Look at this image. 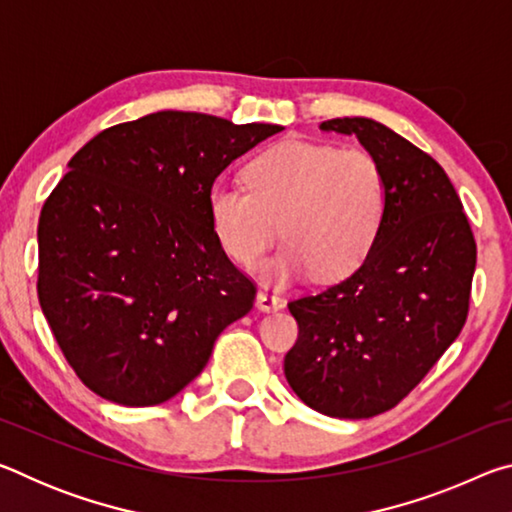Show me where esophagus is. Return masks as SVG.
Here are the masks:
<instances>
[{"label": "esophagus", "mask_w": 512, "mask_h": 512, "mask_svg": "<svg viewBox=\"0 0 512 512\" xmlns=\"http://www.w3.org/2000/svg\"><path fill=\"white\" fill-rule=\"evenodd\" d=\"M284 307V300L280 296H275V293H268V291H259L257 293V309L262 311H277Z\"/></svg>", "instance_id": "34e87169"}]
</instances>
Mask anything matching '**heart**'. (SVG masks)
<instances>
[{"label": "heart", "mask_w": 512, "mask_h": 512, "mask_svg": "<svg viewBox=\"0 0 512 512\" xmlns=\"http://www.w3.org/2000/svg\"><path fill=\"white\" fill-rule=\"evenodd\" d=\"M246 183H216L207 214L216 241L241 266H253L282 228L287 244L259 266L268 284L314 271L341 280L366 262L384 225L386 178L366 151L284 140L248 164Z\"/></svg>", "instance_id": "heart-1"}]
</instances>
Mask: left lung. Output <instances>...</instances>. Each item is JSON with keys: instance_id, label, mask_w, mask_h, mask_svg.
<instances>
[{"instance_id": "8db88e82", "label": "left lung", "mask_w": 512, "mask_h": 512, "mask_svg": "<svg viewBox=\"0 0 512 512\" xmlns=\"http://www.w3.org/2000/svg\"><path fill=\"white\" fill-rule=\"evenodd\" d=\"M320 131L357 137L384 171L388 205L357 271L289 302L300 334L284 375L318 413L372 418L404 400L461 334L476 244L452 180L431 155L366 117L329 119Z\"/></svg>"}]
</instances>
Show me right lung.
Here are the masks:
<instances>
[{"label":"right lung","instance_id":"1","mask_svg":"<svg viewBox=\"0 0 512 512\" xmlns=\"http://www.w3.org/2000/svg\"><path fill=\"white\" fill-rule=\"evenodd\" d=\"M275 124L162 110L99 133L38 223V300L85 386L124 406L171 400L246 316L255 284L216 241L207 194Z\"/></svg>","mask_w":512,"mask_h":512}]
</instances>
